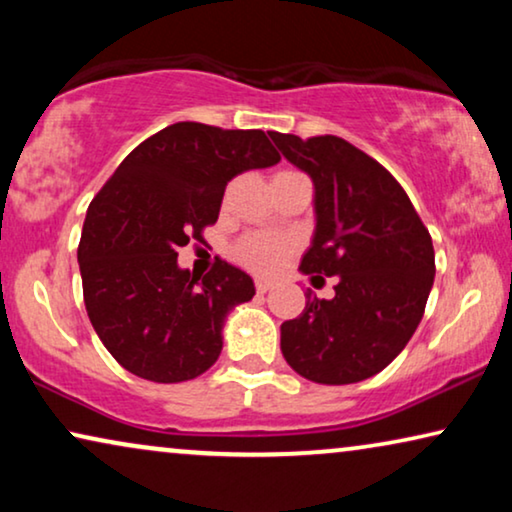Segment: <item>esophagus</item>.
<instances>
[{"label": "esophagus", "instance_id": "1", "mask_svg": "<svg viewBox=\"0 0 512 512\" xmlns=\"http://www.w3.org/2000/svg\"><path fill=\"white\" fill-rule=\"evenodd\" d=\"M272 286H275V284H272L270 279H261V277L256 279V291H258V293H268V291L272 289Z\"/></svg>", "mask_w": 512, "mask_h": 512}]
</instances>
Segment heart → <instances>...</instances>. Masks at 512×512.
Here are the masks:
<instances>
[{"mask_svg": "<svg viewBox=\"0 0 512 512\" xmlns=\"http://www.w3.org/2000/svg\"><path fill=\"white\" fill-rule=\"evenodd\" d=\"M293 242L289 237L272 233H254L242 237L235 247L237 261L258 272H272L289 258Z\"/></svg>", "mask_w": 512, "mask_h": 512, "instance_id": "b5f03b06", "label": "heart"}]
</instances>
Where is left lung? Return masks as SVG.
Returning <instances> with one entry per match:
<instances>
[{"label": "left lung", "instance_id": "obj_1", "mask_svg": "<svg viewBox=\"0 0 512 512\" xmlns=\"http://www.w3.org/2000/svg\"><path fill=\"white\" fill-rule=\"evenodd\" d=\"M314 184V235L305 275L338 277L335 296L312 291L282 324V354L300 377L354 384L389 366L422 321L436 277L429 230L401 184L345 139L270 132Z\"/></svg>", "mask_w": 512, "mask_h": 512}]
</instances>
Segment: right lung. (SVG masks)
Listing matches in <instances>:
<instances>
[{"instance_id": "add662e5", "label": "right lung", "mask_w": 512, "mask_h": 512, "mask_svg": "<svg viewBox=\"0 0 512 512\" xmlns=\"http://www.w3.org/2000/svg\"><path fill=\"white\" fill-rule=\"evenodd\" d=\"M277 163L263 130L174 123L139 144L90 202L83 300L102 345L132 375L186 382L219 359L223 324L254 298V279L221 258L200 279L179 268L177 251L219 219L230 179Z\"/></svg>"}]
</instances>
